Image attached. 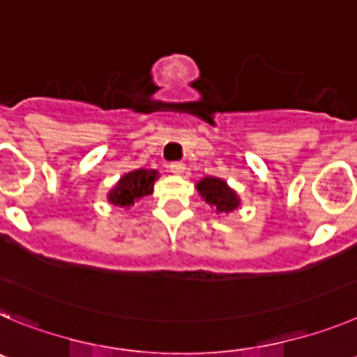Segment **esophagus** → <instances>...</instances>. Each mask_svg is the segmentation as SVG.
I'll return each instance as SVG.
<instances>
[{
	"label": "esophagus",
	"instance_id": "obj_1",
	"mask_svg": "<svg viewBox=\"0 0 357 357\" xmlns=\"http://www.w3.org/2000/svg\"><path fill=\"white\" fill-rule=\"evenodd\" d=\"M169 171H171L172 174H183V172H185V163L181 162L169 163Z\"/></svg>",
	"mask_w": 357,
	"mask_h": 357
}]
</instances>
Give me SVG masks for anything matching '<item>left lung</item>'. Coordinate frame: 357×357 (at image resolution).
Instances as JSON below:
<instances>
[{
	"instance_id": "8db88e82",
	"label": "left lung",
	"mask_w": 357,
	"mask_h": 357,
	"mask_svg": "<svg viewBox=\"0 0 357 357\" xmlns=\"http://www.w3.org/2000/svg\"><path fill=\"white\" fill-rule=\"evenodd\" d=\"M195 188H197L199 195L213 208L215 213L226 215L240 206L238 195H236V192L233 188L227 186V183L224 179L208 176V178H202L195 185Z\"/></svg>"
}]
</instances>
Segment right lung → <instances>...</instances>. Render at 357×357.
<instances>
[{
    "mask_svg": "<svg viewBox=\"0 0 357 357\" xmlns=\"http://www.w3.org/2000/svg\"><path fill=\"white\" fill-rule=\"evenodd\" d=\"M156 179L158 172L155 169H137L128 172L108 192V201L114 206H133L135 201L153 194Z\"/></svg>",
    "mask_w": 357,
    "mask_h": 357,
    "instance_id": "right-lung-1",
    "label": "right lung"
}]
</instances>
